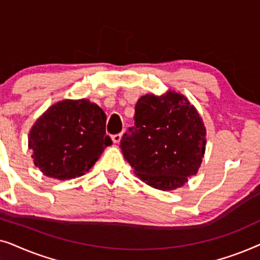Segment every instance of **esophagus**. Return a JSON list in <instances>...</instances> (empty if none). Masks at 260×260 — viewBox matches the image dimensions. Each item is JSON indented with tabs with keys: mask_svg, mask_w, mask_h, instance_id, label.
<instances>
[{
	"mask_svg": "<svg viewBox=\"0 0 260 260\" xmlns=\"http://www.w3.org/2000/svg\"><path fill=\"white\" fill-rule=\"evenodd\" d=\"M112 142L113 143H119L120 138H122V134H116V135H112Z\"/></svg>",
	"mask_w": 260,
	"mask_h": 260,
	"instance_id": "1",
	"label": "esophagus"
}]
</instances>
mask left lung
Wrapping results in <instances>:
<instances>
[{
	"label": "left lung",
	"instance_id": "obj_1",
	"mask_svg": "<svg viewBox=\"0 0 260 260\" xmlns=\"http://www.w3.org/2000/svg\"><path fill=\"white\" fill-rule=\"evenodd\" d=\"M120 140L124 157L149 186L172 190L198 173L206 145L202 118L182 94H145Z\"/></svg>",
	"mask_w": 260,
	"mask_h": 260
}]
</instances>
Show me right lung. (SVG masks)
<instances>
[{"label":"right lung","instance_id":"1","mask_svg":"<svg viewBox=\"0 0 260 260\" xmlns=\"http://www.w3.org/2000/svg\"><path fill=\"white\" fill-rule=\"evenodd\" d=\"M106 115L88 99L52 105L31 127V157L46 176L69 180L81 176L112 144Z\"/></svg>","mask_w":260,"mask_h":260}]
</instances>
